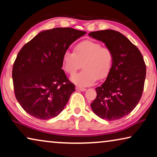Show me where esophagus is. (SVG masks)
<instances>
[{
	"mask_svg": "<svg viewBox=\"0 0 157 157\" xmlns=\"http://www.w3.org/2000/svg\"><path fill=\"white\" fill-rule=\"evenodd\" d=\"M76 90L77 91H82V92H85V91H86V89L85 88H83V87H80V86H77L76 87Z\"/></svg>",
	"mask_w": 157,
	"mask_h": 157,
	"instance_id": "34e87169",
	"label": "esophagus"
}]
</instances>
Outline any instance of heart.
Instances as JSON below:
<instances>
[{"label": "heart", "instance_id": "1", "mask_svg": "<svg viewBox=\"0 0 157 157\" xmlns=\"http://www.w3.org/2000/svg\"><path fill=\"white\" fill-rule=\"evenodd\" d=\"M113 55L111 49L101 46L99 42L85 40L75 46L73 53L67 51L62 58L63 71L73 75L82 63L83 71L71 77V81L79 86L93 85L97 79L109 75L113 65Z\"/></svg>", "mask_w": 157, "mask_h": 157}]
</instances>
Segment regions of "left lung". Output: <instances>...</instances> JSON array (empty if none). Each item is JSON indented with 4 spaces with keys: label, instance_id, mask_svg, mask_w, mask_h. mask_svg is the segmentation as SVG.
I'll return each instance as SVG.
<instances>
[{
    "label": "left lung",
    "instance_id": "left-lung-1",
    "mask_svg": "<svg viewBox=\"0 0 157 157\" xmlns=\"http://www.w3.org/2000/svg\"><path fill=\"white\" fill-rule=\"evenodd\" d=\"M89 36L104 43L113 55L111 71L96 88L97 97L91 108L102 119L118 120L128 115L141 99L146 77L143 56L127 37L115 30L92 32Z\"/></svg>",
    "mask_w": 157,
    "mask_h": 157
}]
</instances>
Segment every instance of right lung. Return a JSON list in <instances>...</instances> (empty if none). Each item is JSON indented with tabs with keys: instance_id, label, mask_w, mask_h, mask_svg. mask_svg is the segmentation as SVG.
<instances>
[{
	"instance_id": "1",
	"label": "right lung",
	"mask_w": 157,
	"mask_h": 157,
	"mask_svg": "<svg viewBox=\"0 0 157 157\" xmlns=\"http://www.w3.org/2000/svg\"><path fill=\"white\" fill-rule=\"evenodd\" d=\"M85 34L71 27L45 30L19 51L12 73L14 91L29 115L48 120L64 109L75 86L61 69L63 55Z\"/></svg>"
}]
</instances>
